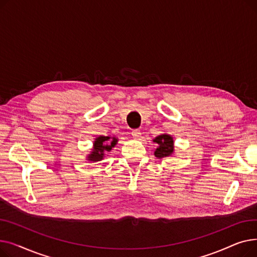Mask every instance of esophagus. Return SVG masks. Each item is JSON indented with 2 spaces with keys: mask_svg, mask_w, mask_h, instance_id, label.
<instances>
[{
  "mask_svg": "<svg viewBox=\"0 0 257 257\" xmlns=\"http://www.w3.org/2000/svg\"><path fill=\"white\" fill-rule=\"evenodd\" d=\"M131 134H132V137H133V139H140V137L142 136V133H141V131H140L139 129H136V130H133Z\"/></svg>",
  "mask_w": 257,
  "mask_h": 257,
  "instance_id": "esophagus-1",
  "label": "esophagus"
}]
</instances>
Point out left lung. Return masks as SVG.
Masks as SVG:
<instances>
[{"label":"left lung","mask_w":257,"mask_h":257,"mask_svg":"<svg viewBox=\"0 0 257 257\" xmlns=\"http://www.w3.org/2000/svg\"><path fill=\"white\" fill-rule=\"evenodd\" d=\"M154 142L158 145L155 151V156L158 158H163L170 156L174 151L173 139L168 136V134H163V136L157 137Z\"/></svg>","instance_id":"1"}]
</instances>
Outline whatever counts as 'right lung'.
<instances>
[{
  "label": "right lung",
  "mask_w": 257,
  "mask_h": 257,
  "mask_svg": "<svg viewBox=\"0 0 257 257\" xmlns=\"http://www.w3.org/2000/svg\"><path fill=\"white\" fill-rule=\"evenodd\" d=\"M110 138L109 137H100L98 139H96V142H94V147H93V152L92 154H90L88 156L89 160L91 161H99L103 158L104 155V151H110L111 148L114 147V145L116 144L117 140L116 139H112V141L109 143H107V145H105L106 141H109Z\"/></svg>",
  "instance_id": "right-lung-1"
}]
</instances>
